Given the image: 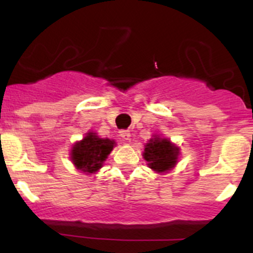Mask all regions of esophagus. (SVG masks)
<instances>
[{"instance_id": "obj_1", "label": "esophagus", "mask_w": 253, "mask_h": 253, "mask_svg": "<svg viewBox=\"0 0 253 253\" xmlns=\"http://www.w3.org/2000/svg\"><path fill=\"white\" fill-rule=\"evenodd\" d=\"M120 137L124 141H129V138H131V132L128 129H122V131H120Z\"/></svg>"}]
</instances>
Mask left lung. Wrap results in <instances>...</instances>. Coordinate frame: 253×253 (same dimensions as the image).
Segmentation results:
<instances>
[{
	"label": "left lung",
	"instance_id": "obj_1",
	"mask_svg": "<svg viewBox=\"0 0 253 253\" xmlns=\"http://www.w3.org/2000/svg\"><path fill=\"white\" fill-rule=\"evenodd\" d=\"M180 157V148L169 138L155 134L145 143L143 158L148 167L158 174L170 171L177 164Z\"/></svg>",
	"mask_w": 253,
	"mask_h": 253
}]
</instances>
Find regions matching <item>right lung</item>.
<instances>
[{"instance_id": "right-lung-1", "label": "right lung", "mask_w": 253, "mask_h": 253, "mask_svg": "<svg viewBox=\"0 0 253 253\" xmlns=\"http://www.w3.org/2000/svg\"><path fill=\"white\" fill-rule=\"evenodd\" d=\"M116 145L114 139L100 138L94 132H88L82 141L76 142L71 149V160L76 169L85 175L95 174L101 169L108 155Z\"/></svg>"}]
</instances>
